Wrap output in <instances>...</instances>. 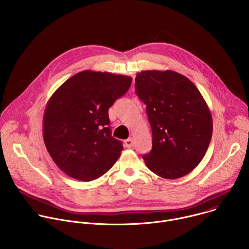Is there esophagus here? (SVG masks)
<instances>
[{"mask_svg":"<svg viewBox=\"0 0 249 249\" xmlns=\"http://www.w3.org/2000/svg\"><path fill=\"white\" fill-rule=\"evenodd\" d=\"M124 143H125V146H126L127 148H131V147L134 146V141H133V139H131V138L125 140Z\"/></svg>","mask_w":249,"mask_h":249,"instance_id":"34e87169","label":"esophagus"}]
</instances>
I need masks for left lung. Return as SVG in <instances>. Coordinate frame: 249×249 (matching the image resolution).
Here are the masks:
<instances>
[{
	"label": "left lung",
	"mask_w": 249,
	"mask_h": 249,
	"mask_svg": "<svg viewBox=\"0 0 249 249\" xmlns=\"http://www.w3.org/2000/svg\"><path fill=\"white\" fill-rule=\"evenodd\" d=\"M136 93L147 108L153 134L146 165L165 179L191 172L203 160L213 134L208 105L196 86L173 71H141Z\"/></svg>",
	"instance_id": "8db88e82"
}]
</instances>
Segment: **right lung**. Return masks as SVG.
I'll list each match as a JSON object with an SVG mask.
<instances>
[{"instance_id": "add662e5", "label": "right lung", "mask_w": 249, "mask_h": 249, "mask_svg": "<svg viewBox=\"0 0 249 249\" xmlns=\"http://www.w3.org/2000/svg\"><path fill=\"white\" fill-rule=\"evenodd\" d=\"M132 78L83 71L52 94L43 115L46 149L62 171L91 181L107 172L123 150L111 136L108 109L124 95Z\"/></svg>"}]
</instances>
